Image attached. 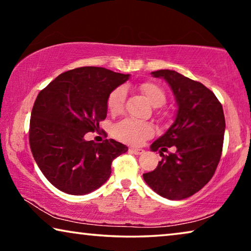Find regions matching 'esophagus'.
<instances>
[{
	"mask_svg": "<svg viewBox=\"0 0 251 251\" xmlns=\"http://www.w3.org/2000/svg\"><path fill=\"white\" fill-rule=\"evenodd\" d=\"M128 152L132 153V154H135V155H142L143 153L145 152V151L142 150V149H136V147H130V149L128 150Z\"/></svg>",
	"mask_w": 251,
	"mask_h": 251,
	"instance_id": "obj_1",
	"label": "esophagus"
}]
</instances>
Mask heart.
<instances>
[{"instance_id":"heart-1","label":"heart","mask_w":251,"mask_h":251,"mask_svg":"<svg viewBox=\"0 0 251 251\" xmlns=\"http://www.w3.org/2000/svg\"><path fill=\"white\" fill-rule=\"evenodd\" d=\"M141 93L144 95L146 100L155 108L165 104V93L160 86L153 82H144L140 86ZM126 97V90L123 87H118L111 91L108 100H107V108L113 116L122 114L124 109V101ZM114 135L123 143L129 145H140L146 138L153 135V127L149 123L138 122L134 119H124L115 126Z\"/></svg>"}]
</instances>
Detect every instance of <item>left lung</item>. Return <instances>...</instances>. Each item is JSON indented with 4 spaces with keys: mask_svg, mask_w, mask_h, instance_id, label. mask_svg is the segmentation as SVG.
<instances>
[{
    "mask_svg": "<svg viewBox=\"0 0 251 251\" xmlns=\"http://www.w3.org/2000/svg\"><path fill=\"white\" fill-rule=\"evenodd\" d=\"M151 75L168 82L177 110L173 124L151 145L153 152L158 150L162 161L143 177L161 197L182 200L200 191L216 172L224 145V109L216 95L201 82L169 69ZM171 146H176L177 152L163 154Z\"/></svg>",
    "mask_w": 251,
    "mask_h": 251,
    "instance_id": "obj_1",
    "label": "left lung"
}]
</instances>
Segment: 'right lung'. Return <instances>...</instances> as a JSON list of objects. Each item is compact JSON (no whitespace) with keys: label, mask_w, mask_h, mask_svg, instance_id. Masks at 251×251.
Returning a JSON list of instances; mask_svg holds the SVG:
<instances>
[{"label":"right lung","mask_w":251,"mask_h":251,"mask_svg":"<svg viewBox=\"0 0 251 251\" xmlns=\"http://www.w3.org/2000/svg\"><path fill=\"white\" fill-rule=\"evenodd\" d=\"M130 75L101 67H81L59 75L38 95L29 141L39 169L62 192L83 196L104 184L111 162L128 151L115 140L86 141L107 116L111 91Z\"/></svg>","instance_id":"right-lung-1"}]
</instances>
